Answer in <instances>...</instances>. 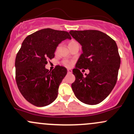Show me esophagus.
Here are the masks:
<instances>
[{"mask_svg": "<svg viewBox=\"0 0 134 134\" xmlns=\"http://www.w3.org/2000/svg\"><path fill=\"white\" fill-rule=\"evenodd\" d=\"M67 72H68L69 74H71V73L72 72V71L71 69H69L67 70Z\"/></svg>", "mask_w": 134, "mask_h": 134, "instance_id": "34e87169", "label": "esophagus"}]
</instances>
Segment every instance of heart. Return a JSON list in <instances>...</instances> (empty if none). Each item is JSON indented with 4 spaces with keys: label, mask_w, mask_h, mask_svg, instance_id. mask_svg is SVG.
Here are the masks:
<instances>
[{
    "label": "heart",
    "mask_w": 134,
    "mask_h": 134,
    "mask_svg": "<svg viewBox=\"0 0 134 134\" xmlns=\"http://www.w3.org/2000/svg\"><path fill=\"white\" fill-rule=\"evenodd\" d=\"M74 42H76V41H70V42H69V44L74 43ZM64 64L65 66H67V67H69V66L70 65V64H70V62H69V61H67V60H65V61L64 62Z\"/></svg>",
    "instance_id": "b5f03b06"
}]
</instances>
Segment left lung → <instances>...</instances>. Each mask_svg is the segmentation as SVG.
I'll return each instance as SVG.
<instances>
[{"instance_id": "obj_1", "label": "left lung", "mask_w": 134, "mask_h": 134, "mask_svg": "<svg viewBox=\"0 0 134 134\" xmlns=\"http://www.w3.org/2000/svg\"><path fill=\"white\" fill-rule=\"evenodd\" d=\"M69 34L82 46V54L72 70L76 80L72 89L81 102L97 104L109 95L116 83L121 62L117 44L98 30H70ZM81 68H88L90 72L83 75Z\"/></svg>"}]
</instances>
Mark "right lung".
Returning a JSON list of instances; mask_svg holds the SVG:
<instances>
[{
    "label": "right lung",
    "instance_id": "obj_1",
    "mask_svg": "<svg viewBox=\"0 0 134 134\" xmlns=\"http://www.w3.org/2000/svg\"><path fill=\"white\" fill-rule=\"evenodd\" d=\"M67 39H71L67 32L44 29L29 35L22 42L15 60L16 81L23 97L36 106L49 105L57 97L67 70L57 65L49 71L45 65L54 58L58 44Z\"/></svg>",
    "mask_w": 134,
    "mask_h": 134
}]
</instances>
